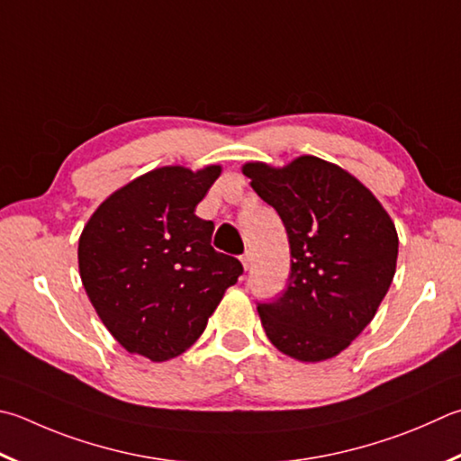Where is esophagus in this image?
Segmentation results:
<instances>
[{"label":"esophagus","mask_w":461,"mask_h":461,"mask_svg":"<svg viewBox=\"0 0 461 461\" xmlns=\"http://www.w3.org/2000/svg\"><path fill=\"white\" fill-rule=\"evenodd\" d=\"M252 262H254V254L252 252H246L244 256H241V264H244L246 270H249V267H252Z\"/></svg>","instance_id":"1"}]
</instances>
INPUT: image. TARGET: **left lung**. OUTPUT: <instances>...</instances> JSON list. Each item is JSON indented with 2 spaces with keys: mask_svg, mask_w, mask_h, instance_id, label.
<instances>
[{
  "mask_svg": "<svg viewBox=\"0 0 461 461\" xmlns=\"http://www.w3.org/2000/svg\"><path fill=\"white\" fill-rule=\"evenodd\" d=\"M256 194L288 233L290 274L262 326L284 355L318 363L345 350L373 321L395 276L399 240L389 213L361 181L318 157L274 169L244 165Z\"/></svg>",
  "mask_w": 461,
  "mask_h": 461,
  "instance_id": "obj_1",
  "label": "left lung"
}]
</instances>
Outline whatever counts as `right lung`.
Wrapping results in <instances>:
<instances>
[{
    "label": "right lung",
    "mask_w": 461,
    "mask_h": 461,
    "mask_svg": "<svg viewBox=\"0 0 461 461\" xmlns=\"http://www.w3.org/2000/svg\"><path fill=\"white\" fill-rule=\"evenodd\" d=\"M221 167H161L100 203L78 241L85 290L113 337L161 363L194 345L244 266L195 215Z\"/></svg>",
    "instance_id": "add662e5"
}]
</instances>
